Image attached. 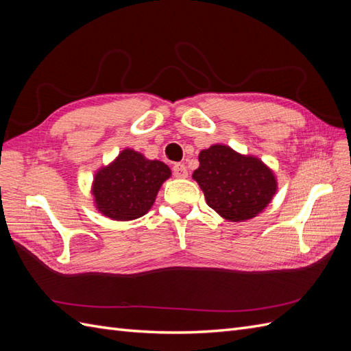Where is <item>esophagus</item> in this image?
I'll return each instance as SVG.
<instances>
[{"label":"esophagus","mask_w":351,"mask_h":351,"mask_svg":"<svg viewBox=\"0 0 351 351\" xmlns=\"http://www.w3.org/2000/svg\"><path fill=\"white\" fill-rule=\"evenodd\" d=\"M173 174L177 178H186L189 176V171H187V168H186L184 164H176L173 167Z\"/></svg>","instance_id":"1"}]
</instances>
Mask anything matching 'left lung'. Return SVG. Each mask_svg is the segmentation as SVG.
Returning a JSON list of instances; mask_svg holds the SVG:
<instances>
[{
	"label": "left lung",
	"mask_w": 351,
	"mask_h": 351,
	"mask_svg": "<svg viewBox=\"0 0 351 351\" xmlns=\"http://www.w3.org/2000/svg\"><path fill=\"white\" fill-rule=\"evenodd\" d=\"M193 180L206 204L222 218L247 221L267 208L277 193L272 169L253 155H241L227 145H212L199 154Z\"/></svg>",
	"instance_id": "1"
}]
</instances>
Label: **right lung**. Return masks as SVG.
Masks as SVG:
<instances>
[{"mask_svg": "<svg viewBox=\"0 0 351 351\" xmlns=\"http://www.w3.org/2000/svg\"><path fill=\"white\" fill-rule=\"evenodd\" d=\"M169 167L141 152L121 151L114 161L93 176V204L104 217L114 221H132L149 210L165 180Z\"/></svg>", "mask_w": 351, "mask_h": 351, "instance_id": "obj_1", "label": "right lung"}]
</instances>
